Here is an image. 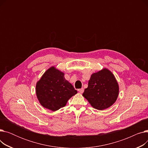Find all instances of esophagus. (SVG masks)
Instances as JSON below:
<instances>
[{
    "label": "esophagus",
    "mask_w": 148,
    "mask_h": 148,
    "mask_svg": "<svg viewBox=\"0 0 148 148\" xmlns=\"http://www.w3.org/2000/svg\"><path fill=\"white\" fill-rule=\"evenodd\" d=\"M78 90H79V92L80 93V94H83V92H84V89H83V88H81V89H79Z\"/></svg>",
    "instance_id": "esophagus-1"
}]
</instances>
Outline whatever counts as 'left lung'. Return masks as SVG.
Wrapping results in <instances>:
<instances>
[{
    "label": "left lung",
    "instance_id": "8db88e82",
    "mask_svg": "<svg viewBox=\"0 0 148 148\" xmlns=\"http://www.w3.org/2000/svg\"><path fill=\"white\" fill-rule=\"evenodd\" d=\"M119 92V84L114 74L104 68L91 75L88 86L84 89L83 96L92 107L103 110L116 102Z\"/></svg>",
    "mask_w": 148,
    "mask_h": 148
}]
</instances>
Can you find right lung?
Segmentation results:
<instances>
[{"label": "right lung", "instance_id": "right-lung-1", "mask_svg": "<svg viewBox=\"0 0 148 148\" xmlns=\"http://www.w3.org/2000/svg\"><path fill=\"white\" fill-rule=\"evenodd\" d=\"M64 75V73L53 66L37 82L36 94L43 107L55 112L65 106L68 99L77 93Z\"/></svg>", "mask_w": 148, "mask_h": 148}]
</instances>
